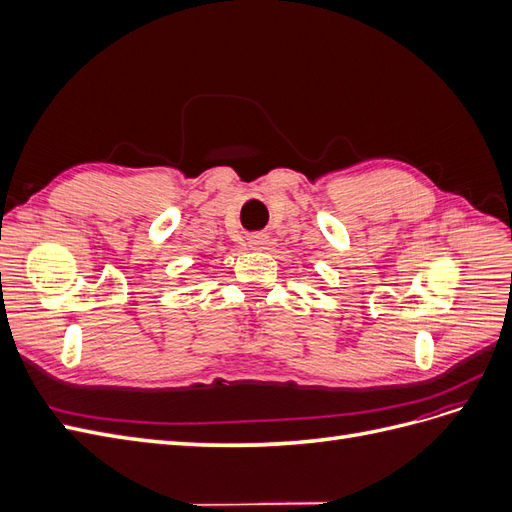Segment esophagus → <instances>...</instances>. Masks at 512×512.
I'll list each match as a JSON object with an SVG mask.
<instances>
[{"instance_id": "obj_1", "label": "esophagus", "mask_w": 512, "mask_h": 512, "mask_svg": "<svg viewBox=\"0 0 512 512\" xmlns=\"http://www.w3.org/2000/svg\"><path fill=\"white\" fill-rule=\"evenodd\" d=\"M267 243H269L267 232H254V235L247 237V247H250V250H265Z\"/></svg>"}]
</instances>
